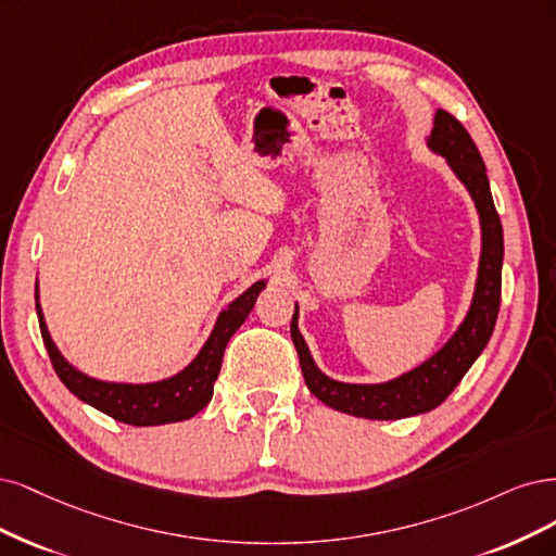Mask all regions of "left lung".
I'll list each match as a JSON object with an SVG mask.
<instances>
[{
  "label": "left lung",
  "instance_id": "1",
  "mask_svg": "<svg viewBox=\"0 0 556 556\" xmlns=\"http://www.w3.org/2000/svg\"><path fill=\"white\" fill-rule=\"evenodd\" d=\"M429 152L445 159L447 168L469 191L480 222V258L473 298L467 314L447 342L395 379L381 383H346L320 371L298 328L300 309L291 320V337L300 357L304 383L320 402L342 414L369 420H400L427 414L445 402L462 376L485 351L496 326L501 304V265H504V228L496 214L488 168L469 131L445 111L434 113V129L425 138Z\"/></svg>",
  "mask_w": 556,
  "mask_h": 556
}]
</instances>
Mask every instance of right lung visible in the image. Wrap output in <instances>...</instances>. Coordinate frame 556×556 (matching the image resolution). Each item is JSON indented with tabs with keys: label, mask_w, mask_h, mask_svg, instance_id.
I'll list each match as a JSON object with an SVG mask.
<instances>
[{
	"label": "right lung",
	"mask_w": 556,
	"mask_h": 556,
	"mask_svg": "<svg viewBox=\"0 0 556 556\" xmlns=\"http://www.w3.org/2000/svg\"><path fill=\"white\" fill-rule=\"evenodd\" d=\"M265 286L267 281L258 279L256 283L249 286L244 293H240L236 300L228 302V307L219 312L210 337L205 339L201 351L195 353L193 361L177 374L166 376V379L161 381H150V383L103 381L80 371L76 365H71L50 337L41 302H39V281H37V314H39L43 344L48 349L52 367H55L62 383L74 392L80 402L94 406L97 410H101V414L111 416L119 422H127L134 427H154V425L189 420L210 404L214 381H217L219 376L222 357H224L228 339L244 324L249 312L254 309L258 293L265 289Z\"/></svg>",
	"instance_id": "right-lung-1"
}]
</instances>
